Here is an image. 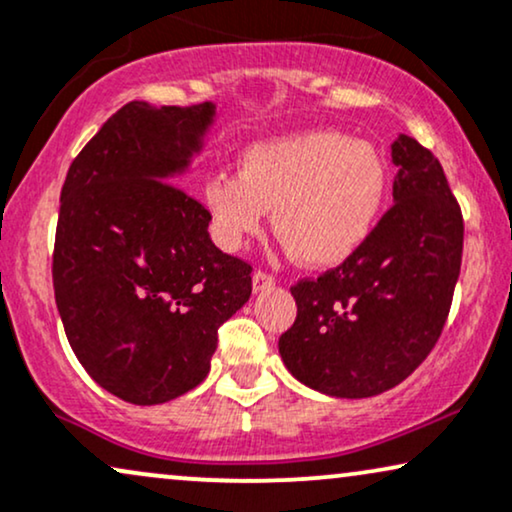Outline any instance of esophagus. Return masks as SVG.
<instances>
[{"label": "esophagus", "mask_w": 512, "mask_h": 512, "mask_svg": "<svg viewBox=\"0 0 512 512\" xmlns=\"http://www.w3.org/2000/svg\"><path fill=\"white\" fill-rule=\"evenodd\" d=\"M274 286H276L274 276H269L267 271H255V276H252V293H264V290Z\"/></svg>", "instance_id": "34e87169"}]
</instances>
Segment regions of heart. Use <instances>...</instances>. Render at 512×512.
I'll use <instances>...</instances> for the list:
<instances>
[{
  "instance_id": "1",
  "label": "heart",
  "mask_w": 512,
  "mask_h": 512,
  "mask_svg": "<svg viewBox=\"0 0 512 512\" xmlns=\"http://www.w3.org/2000/svg\"><path fill=\"white\" fill-rule=\"evenodd\" d=\"M385 193L387 165L371 141L338 129H304L250 144L236 177L205 181L203 203L224 248H241L274 210V234L295 262L328 269L366 243Z\"/></svg>"
}]
</instances>
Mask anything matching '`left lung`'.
Listing matches in <instances>:
<instances>
[{
	"instance_id": "8db88e82",
	"label": "left lung",
	"mask_w": 512,
	"mask_h": 512,
	"mask_svg": "<svg viewBox=\"0 0 512 512\" xmlns=\"http://www.w3.org/2000/svg\"><path fill=\"white\" fill-rule=\"evenodd\" d=\"M392 165V208L366 243L290 288L297 319L278 352L328 397H375L409 378L435 347L461 274L463 217L439 160L399 134Z\"/></svg>"
}]
</instances>
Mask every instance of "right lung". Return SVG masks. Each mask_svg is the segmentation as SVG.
Returning <instances> with one entry per match:
<instances>
[{
  "instance_id": "right-lung-1",
  "label": "right lung",
  "mask_w": 512,
  "mask_h": 512,
  "mask_svg": "<svg viewBox=\"0 0 512 512\" xmlns=\"http://www.w3.org/2000/svg\"><path fill=\"white\" fill-rule=\"evenodd\" d=\"M215 118L212 101L127 103L63 184L58 314L84 371L129 404H165L203 383L219 326L252 293L250 264L212 243L210 212L179 189Z\"/></svg>"
}]
</instances>
